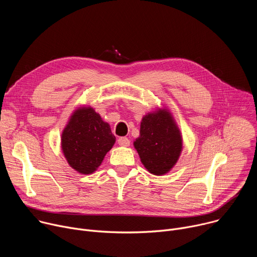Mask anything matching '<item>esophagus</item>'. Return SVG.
<instances>
[{"label": "esophagus", "instance_id": "obj_1", "mask_svg": "<svg viewBox=\"0 0 257 257\" xmlns=\"http://www.w3.org/2000/svg\"><path fill=\"white\" fill-rule=\"evenodd\" d=\"M118 143L121 146H128L130 144V141L127 137H119L118 138Z\"/></svg>", "mask_w": 257, "mask_h": 257}]
</instances>
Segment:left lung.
Returning <instances> with one entry per match:
<instances>
[{
	"label": "left lung",
	"instance_id": "obj_1",
	"mask_svg": "<svg viewBox=\"0 0 257 257\" xmlns=\"http://www.w3.org/2000/svg\"><path fill=\"white\" fill-rule=\"evenodd\" d=\"M134 146L146 169L154 175H164L179 159L182 138L171 115L159 111L142 119Z\"/></svg>",
	"mask_w": 257,
	"mask_h": 257
}]
</instances>
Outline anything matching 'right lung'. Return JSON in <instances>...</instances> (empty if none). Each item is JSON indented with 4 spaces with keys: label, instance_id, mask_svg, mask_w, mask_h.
I'll list each match as a JSON object with an SVG mask.
<instances>
[{
    "label": "right lung",
    "instance_id": "1",
    "mask_svg": "<svg viewBox=\"0 0 257 257\" xmlns=\"http://www.w3.org/2000/svg\"><path fill=\"white\" fill-rule=\"evenodd\" d=\"M116 141L107 123L91 107L72 115L62 134V149L69 165L81 174H91Z\"/></svg>",
    "mask_w": 257,
    "mask_h": 257
}]
</instances>
